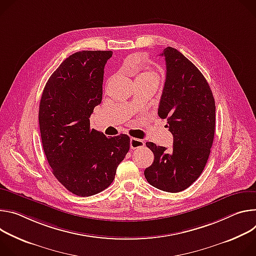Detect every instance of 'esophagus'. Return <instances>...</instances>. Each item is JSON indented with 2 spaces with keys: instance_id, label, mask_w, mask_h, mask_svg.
Listing matches in <instances>:
<instances>
[{
  "instance_id": "34e87169",
  "label": "esophagus",
  "mask_w": 256,
  "mask_h": 256,
  "mask_svg": "<svg viewBox=\"0 0 256 256\" xmlns=\"http://www.w3.org/2000/svg\"><path fill=\"white\" fill-rule=\"evenodd\" d=\"M144 140L138 139V138H134V137H131V138H130V148H131L132 150L140 148H144Z\"/></svg>"
}]
</instances>
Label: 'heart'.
Here are the masks:
<instances>
[{
  "instance_id": "1",
  "label": "heart",
  "mask_w": 256,
  "mask_h": 256,
  "mask_svg": "<svg viewBox=\"0 0 256 256\" xmlns=\"http://www.w3.org/2000/svg\"><path fill=\"white\" fill-rule=\"evenodd\" d=\"M136 79H154V80L158 81V75L156 72L146 69V70H144L142 72H140L137 75Z\"/></svg>"
}]
</instances>
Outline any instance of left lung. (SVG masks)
Masks as SVG:
<instances>
[{"mask_svg":"<svg viewBox=\"0 0 256 256\" xmlns=\"http://www.w3.org/2000/svg\"><path fill=\"white\" fill-rule=\"evenodd\" d=\"M160 56H164L166 73L158 114L166 119L174 144L168 150L146 142L154 160L144 176L154 187L177 193L195 182L208 162L214 136L216 104L206 79L184 54L168 46Z\"/></svg>","mask_w":256,"mask_h":256,"instance_id":"8db88e82","label":"left lung"}]
</instances>
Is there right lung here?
Listing matches in <instances>:
<instances>
[{
	"instance_id": "add662e5",
	"label": "right lung",
	"mask_w": 256,
	"mask_h": 256,
	"mask_svg": "<svg viewBox=\"0 0 256 256\" xmlns=\"http://www.w3.org/2000/svg\"><path fill=\"white\" fill-rule=\"evenodd\" d=\"M112 50H81L48 78L40 102L42 142L54 176L70 192L90 196L114 181L130 148L126 134L106 137L90 128L102 102L104 69Z\"/></svg>"
}]
</instances>
